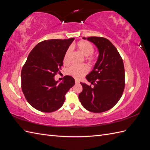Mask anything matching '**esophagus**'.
Returning a JSON list of instances; mask_svg holds the SVG:
<instances>
[{
	"instance_id": "obj_1",
	"label": "esophagus",
	"mask_w": 150,
	"mask_h": 150,
	"mask_svg": "<svg viewBox=\"0 0 150 150\" xmlns=\"http://www.w3.org/2000/svg\"><path fill=\"white\" fill-rule=\"evenodd\" d=\"M79 83H80V82H79V81H78V80H75V84H79Z\"/></svg>"
}]
</instances>
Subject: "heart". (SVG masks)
<instances>
[{
    "label": "heart",
    "instance_id": "1",
    "mask_svg": "<svg viewBox=\"0 0 150 150\" xmlns=\"http://www.w3.org/2000/svg\"><path fill=\"white\" fill-rule=\"evenodd\" d=\"M76 47L82 55L86 57V60L89 63H94L96 58L93 53L94 52V47L92 44L86 40H81L76 44ZM71 55V48L69 47L66 50L64 56L63 62L65 64H68L70 62V57ZM88 68L86 65H72L67 69V74L77 79H79L84 77L88 73Z\"/></svg>",
    "mask_w": 150,
    "mask_h": 150
}]
</instances>
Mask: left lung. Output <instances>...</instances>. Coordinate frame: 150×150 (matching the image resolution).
<instances>
[{"instance_id": "1", "label": "left lung", "mask_w": 150, "mask_h": 150, "mask_svg": "<svg viewBox=\"0 0 150 150\" xmlns=\"http://www.w3.org/2000/svg\"><path fill=\"white\" fill-rule=\"evenodd\" d=\"M87 40L97 47L99 55L93 69L86 77L93 87L81 82L83 90L79 98L85 109L102 113L112 108L122 97L125 87L123 60L116 47L106 38L91 37Z\"/></svg>"}]
</instances>
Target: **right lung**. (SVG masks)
<instances>
[{"label": "right lung", "instance_id": "obj_1", "mask_svg": "<svg viewBox=\"0 0 150 150\" xmlns=\"http://www.w3.org/2000/svg\"><path fill=\"white\" fill-rule=\"evenodd\" d=\"M75 39H51L37 44L31 51L21 71V87L31 106L50 113L61 107L75 79L65 76L59 83L54 77L63 65L64 56Z\"/></svg>", "mask_w": 150, "mask_h": 150}]
</instances>
